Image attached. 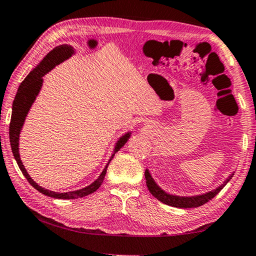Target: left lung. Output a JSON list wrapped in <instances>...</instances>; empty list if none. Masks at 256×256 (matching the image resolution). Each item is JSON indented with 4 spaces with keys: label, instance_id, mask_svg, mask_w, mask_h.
<instances>
[{
    "label": "left lung",
    "instance_id": "1",
    "mask_svg": "<svg viewBox=\"0 0 256 256\" xmlns=\"http://www.w3.org/2000/svg\"><path fill=\"white\" fill-rule=\"evenodd\" d=\"M146 175V186H148L149 192L152 194V196L159 200L160 202L164 203V204L170 206H175V208H183V209H186V208H196V206H201L203 204H206V202H209L210 200H212L216 194H218L220 190H222V188L226 185L229 180L232 178V176L228 177V180L224 182V184L220 186V188H216L212 192L206 193L203 196H170V194H167L164 190H162L159 186L154 183V180H152V177L150 176V172H148V170H146L144 172Z\"/></svg>",
    "mask_w": 256,
    "mask_h": 256
}]
</instances>
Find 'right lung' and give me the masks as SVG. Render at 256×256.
I'll use <instances>...</instances> for the list:
<instances>
[{"instance_id":"obj_1","label":"right lung","mask_w":256,"mask_h":256,"mask_svg":"<svg viewBox=\"0 0 256 256\" xmlns=\"http://www.w3.org/2000/svg\"><path fill=\"white\" fill-rule=\"evenodd\" d=\"M73 53H74V50H73V47H71L70 45H60L58 47H55L53 50H50V53L45 56L44 60L38 64L37 68H34V70L30 72L27 76H26V79L21 82V84L19 86L18 92L16 94L14 105H12L10 131H8V134H10V144H11L12 152H14V159L16 164H18L20 170L22 172V174L24 175L26 178H27L30 185L34 186L37 190H40V193L45 194L47 196H52L54 198H63V200H71V198H84L94 193V190H97L99 188H100L102 180L105 178L107 167L108 164H110V162L107 164V166L105 167V170H102L100 176H99L92 185L86 186L84 188L73 190V192H66V193L53 192V190L42 188V186L34 183L32 177L29 176L27 170H24L22 162H21L20 159V154H19V134L21 131V128H22L24 125L26 116H27L30 107H32V102H34V99H36L38 92H40V86L42 84V76H44L47 72L50 71L55 66H58V64L62 63L64 60L70 58ZM130 134L131 133L125 134L124 136L120 138V141L115 146V152H118V151L125 144V142H126L128 138H130ZM114 154H112V158L114 157ZM112 158L110 159V162L112 160Z\"/></svg>"}]
</instances>
